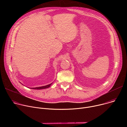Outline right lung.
I'll list each match as a JSON object with an SVG mask.
<instances>
[{"mask_svg":"<svg viewBox=\"0 0 127 127\" xmlns=\"http://www.w3.org/2000/svg\"><path fill=\"white\" fill-rule=\"evenodd\" d=\"M52 83H51L50 84H48V85H45V86H41V87H34V88H31L32 89H45V88H47L48 87H49L52 84Z\"/></svg>","mask_w":127,"mask_h":127,"instance_id":"right-lung-1","label":"right lung"}]
</instances>
